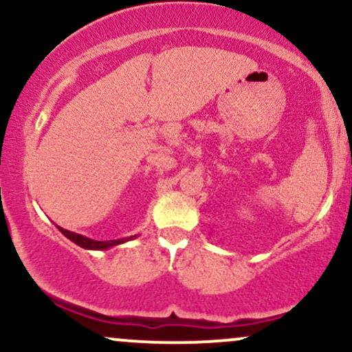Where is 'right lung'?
<instances>
[{"label":"right lung","mask_w":352,"mask_h":352,"mask_svg":"<svg viewBox=\"0 0 352 352\" xmlns=\"http://www.w3.org/2000/svg\"><path fill=\"white\" fill-rule=\"evenodd\" d=\"M59 228V232L63 233L64 236L69 238L71 241H74L76 245H79L80 248H86V250H109V248H114L117 245H122L125 241H131L137 238L139 235H134V236H125V238H119V240H104V241H99V240H92V238H87L84 235H79V233H74V232H69V230H64V228Z\"/></svg>","instance_id":"add662e5"}]
</instances>
